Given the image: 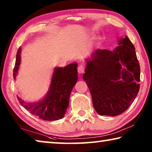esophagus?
<instances>
[{
	"mask_svg": "<svg viewBox=\"0 0 152 152\" xmlns=\"http://www.w3.org/2000/svg\"><path fill=\"white\" fill-rule=\"evenodd\" d=\"M84 70H85V68L83 65H80L78 67V72L79 74H83L84 72Z\"/></svg>",
	"mask_w": 152,
	"mask_h": 152,
	"instance_id": "34e87169",
	"label": "esophagus"
}]
</instances>
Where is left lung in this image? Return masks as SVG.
<instances>
[{
	"instance_id": "1",
	"label": "left lung",
	"mask_w": 152,
	"mask_h": 152,
	"mask_svg": "<svg viewBox=\"0 0 152 152\" xmlns=\"http://www.w3.org/2000/svg\"><path fill=\"white\" fill-rule=\"evenodd\" d=\"M113 51L97 50L86 60L83 80L96 111L117 116L134 101L140 90V66L135 48L127 36Z\"/></svg>"
}]
</instances>
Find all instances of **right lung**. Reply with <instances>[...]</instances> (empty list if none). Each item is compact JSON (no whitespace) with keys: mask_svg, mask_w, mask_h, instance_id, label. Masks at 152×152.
Instances as JSON below:
<instances>
[{"mask_svg":"<svg viewBox=\"0 0 152 152\" xmlns=\"http://www.w3.org/2000/svg\"><path fill=\"white\" fill-rule=\"evenodd\" d=\"M21 48H19L13 70L15 80L20 64ZM76 62L64 68L56 67L51 76L50 88L42 100L35 102H28L17 95L19 103L33 115L45 121H56L62 119L69 107V99L73 87L78 81Z\"/></svg>","mask_w":152,"mask_h":152,"instance_id":"obj_1","label":"right lung"}]
</instances>
